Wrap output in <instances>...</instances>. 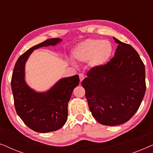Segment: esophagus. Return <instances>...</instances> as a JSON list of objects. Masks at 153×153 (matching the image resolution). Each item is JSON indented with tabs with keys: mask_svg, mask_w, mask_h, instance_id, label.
<instances>
[{
	"mask_svg": "<svg viewBox=\"0 0 153 153\" xmlns=\"http://www.w3.org/2000/svg\"><path fill=\"white\" fill-rule=\"evenodd\" d=\"M83 79H84V76H83V74H79V79H80V82H81V81L83 80Z\"/></svg>",
	"mask_w": 153,
	"mask_h": 153,
	"instance_id": "1",
	"label": "esophagus"
}]
</instances>
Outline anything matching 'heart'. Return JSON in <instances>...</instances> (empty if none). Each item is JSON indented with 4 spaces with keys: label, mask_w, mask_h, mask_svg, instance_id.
Wrapping results in <instances>:
<instances>
[{
    "label": "heart",
    "mask_w": 153,
    "mask_h": 153,
    "mask_svg": "<svg viewBox=\"0 0 153 153\" xmlns=\"http://www.w3.org/2000/svg\"><path fill=\"white\" fill-rule=\"evenodd\" d=\"M112 44L108 40L88 39L74 48L72 58L76 61H88L91 68H98L107 62L113 54Z\"/></svg>",
    "instance_id": "1"
}]
</instances>
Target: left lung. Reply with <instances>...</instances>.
<instances>
[{"label":"left lung","instance_id":"left-lung-1","mask_svg":"<svg viewBox=\"0 0 153 153\" xmlns=\"http://www.w3.org/2000/svg\"><path fill=\"white\" fill-rule=\"evenodd\" d=\"M118 47L108 63L92 68L83 79L89 109L98 123H126L139 109L146 93L145 66L131 45L114 37Z\"/></svg>","mask_w":153,"mask_h":153}]
</instances>
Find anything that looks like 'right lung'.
Listing matches in <instances>:
<instances>
[{
	"instance_id": "obj_1",
	"label": "right lung",
	"mask_w": 153,
	"mask_h": 153,
	"mask_svg": "<svg viewBox=\"0 0 153 153\" xmlns=\"http://www.w3.org/2000/svg\"><path fill=\"white\" fill-rule=\"evenodd\" d=\"M60 42L62 39H49L31 47L18 58L12 73L11 86L16 111L25 124L37 132L58 130L65 124L68 102L79 83L76 74L60 79L47 91L37 92L26 82L25 66L33 51Z\"/></svg>"
}]
</instances>
